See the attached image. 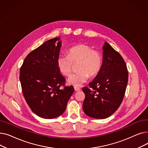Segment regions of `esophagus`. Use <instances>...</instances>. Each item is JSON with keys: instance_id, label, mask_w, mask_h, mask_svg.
<instances>
[{"instance_id": "esophagus-1", "label": "esophagus", "mask_w": 148, "mask_h": 148, "mask_svg": "<svg viewBox=\"0 0 148 148\" xmlns=\"http://www.w3.org/2000/svg\"><path fill=\"white\" fill-rule=\"evenodd\" d=\"M74 90L75 92H78V91H80L81 89L79 88H76V87H74Z\"/></svg>"}]
</instances>
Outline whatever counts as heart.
<instances>
[{"label":"heart","mask_w":148,"mask_h":148,"mask_svg":"<svg viewBox=\"0 0 148 148\" xmlns=\"http://www.w3.org/2000/svg\"><path fill=\"white\" fill-rule=\"evenodd\" d=\"M79 72L69 76L68 83L75 87H80L86 83L89 77L95 76L102 65V58L100 53L93 50L90 47L79 44L73 47L68 51V56L60 54L57 59V66L62 74L69 76L74 65H77Z\"/></svg>","instance_id":"obj_1"}]
</instances>
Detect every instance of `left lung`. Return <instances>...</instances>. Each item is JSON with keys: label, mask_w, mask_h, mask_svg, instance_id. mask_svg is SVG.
I'll use <instances>...</instances> for the list:
<instances>
[{"label": "left lung", "mask_w": 148, "mask_h": 148, "mask_svg": "<svg viewBox=\"0 0 148 148\" xmlns=\"http://www.w3.org/2000/svg\"><path fill=\"white\" fill-rule=\"evenodd\" d=\"M103 63L95 79L83 88V110L89 117L105 119L120 106L127 86L128 73L121 54L107 42L103 47Z\"/></svg>", "instance_id": "left-lung-1"}]
</instances>
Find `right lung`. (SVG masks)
I'll list each match as a JSON object with an SVG mask.
<instances>
[{
	"instance_id": "obj_1",
	"label": "right lung",
	"mask_w": 148,
	"mask_h": 148,
	"mask_svg": "<svg viewBox=\"0 0 148 148\" xmlns=\"http://www.w3.org/2000/svg\"><path fill=\"white\" fill-rule=\"evenodd\" d=\"M62 41L56 37L31 51L20 71L23 96L32 111L44 119L63 113L74 91L73 86L60 89L65 83L57 66Z\"/></svg>"
}]
</instances>
